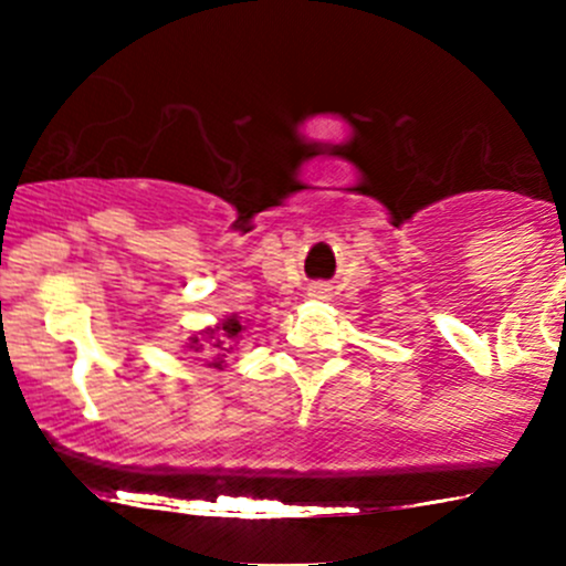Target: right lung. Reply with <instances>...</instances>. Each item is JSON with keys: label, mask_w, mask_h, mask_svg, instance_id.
<instances>
[{"label": "right lung", "mask_w": 566, "mask_h": 566, "mask_svg": "<svg viewBox=\"0 0 566 566\" xmlns=\"http://www.w3.org/2000/svg\"><path fill=\"white\" fill-rule=\"evenodd\" d=\"M241 331H243V325L238 323V317H230V319H224L221 325H216V328L205 331V336H208V345H199V339H191V350H197V353L208 350V356H213L216 350H227L224 347L227 342L235 339ZM216 356L221 358V353H216ZM210 367H221V361H210Z\"/></svg>", "instance_id": "right-lung-1"}]
</instances>
